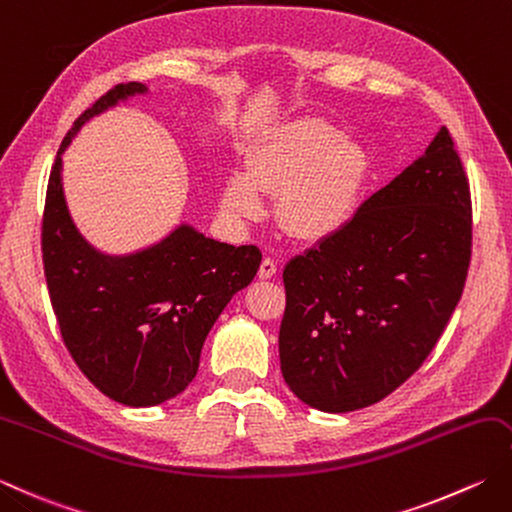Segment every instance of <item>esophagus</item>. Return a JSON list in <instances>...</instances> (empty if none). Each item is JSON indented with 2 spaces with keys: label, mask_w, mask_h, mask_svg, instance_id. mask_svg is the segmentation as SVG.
I'll return each instance as SVG.
<instances>
[{
  "label": "esophagus",
  "mask_w": 512,
  "mask_h": 512,
  "mask_svg": "<svg viewBox=\"0 0 512 512\" xmlns=\"http://www.w3.org/2000/svg\"><path fill=\"white\" fill-rule=\"evenodd\" d=\"M277 273V262L273 257H264L262 259V266H259V277L262 279H270Z\"/></svg>",
  "instance_id": "34e87169"
}]
</instances>
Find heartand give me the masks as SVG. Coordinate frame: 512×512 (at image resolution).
Masks as SVG:
<instances>
[{"label": "heart", "instance_id": "obj_1", "mask_svg": "<svg viewBox=\"0 0 512 512\" xmlns=\"http://www.w3.org/2000/svg\"><path fill=\"white\" fill-rule=\"evenodd\" d=\"M370 170L362 144L342 137L324 119H295L262 139L246 175L224 186V213L237 224L262 217L264 197L275 195V219L304 242L333 235L353 217Z\"/></svg>", "mask_w": 512, "mask_h": 512}]
</instances>
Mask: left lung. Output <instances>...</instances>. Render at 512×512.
I'll return each instance as SVG.
<instances>
[{"mask_svg":"<svg viewBox=\"0 0 512 512\" xmlns=\"http://www.w3.org/2000/svg\"><path fill=\"white\" fill-rule=\"evenodd\" d=\"M470 248V186L444 126L350 222L286 264L288 388L324 413L382 402L433 353L462 299Z\"/></svg>","mask_w":512,"mask_h":512,"instance_id":"1","label":"left lung"}]
</instances>
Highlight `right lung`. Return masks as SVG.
I'll use <instances>...</instances> for the list:
<instances>
[{"mask_svg":"<svg viewBox=\"0 0 512 512\" xmlns=\"http://www.w3.org/2000/svg\"><path fill=\"white\" fill-rule=\"evenodd\" d=\"M146 90L117 84L75 119L50 170L42 222L46 284L68 353L90 384L133 408L186 390L208 330L262 264L257 246L215 242L186 224L133 255H104L79 235L64 199L62 153L88 119Z\"/></svg>","mask_w":512,"mask_h":512,"instance_id":"add662e5","label":"right lung"}]
</instances>
